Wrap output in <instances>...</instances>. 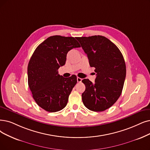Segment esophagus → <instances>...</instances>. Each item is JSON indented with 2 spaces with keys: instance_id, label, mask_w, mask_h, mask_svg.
<instances>
[{
  "instance_id": "34e87169",
  "label": "esophagus",
  "mask_w": 150,
  "mask_h": 150,
  "mask_svg": "<svg viewBox=\"0 0 150 150\" xmlns=\"http://www.w3.org/2000/svg\"><path fill=\"white\" fill-rule=\"evenodd\" d=\"M77 82H81L82 81V79L80 78V77H77Z\"/></svg>"
}]
</instances>
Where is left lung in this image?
<instances>
[{"label": "left lung", "instance_id": "obj_1", "mask_svg": "<svg viewBox=\"0 0 150 150\" xmlns=\"http://www.w3.org/2000/svg\"><path fill=\"white\" fill-rule=\"evenodd\" d=\"M76 39L97 73L94 83L88 79L82 81L86 86L83 103L91 111H103L115 104L122 93L126 76L124 57L117 47L102 35Z\"/></svg>", "mask_w": 150, "mask_h": 150}]
</instances>
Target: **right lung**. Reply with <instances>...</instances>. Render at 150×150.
Returning <instances> with one entry per match:
<instances>
[{"label":"right lung","instance_id":"1","mask_svg":"<svg viewBox=\"0 0 150 150\" xmlns=\"http://www.w3.org/2000/svg\"><path fill=\"white\" fill-rule=\"evenodd\" d=\"M81 47L74 38L53 35L34 52L28 67V85L36 103L48 112H57L67 106L77 77L65 78L58 68L66 63L68 52Z\"/></svg>","mask_w":150,"mask_h":150}]
</instances>
